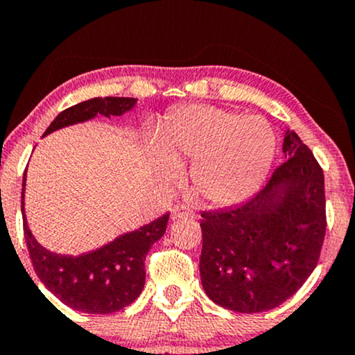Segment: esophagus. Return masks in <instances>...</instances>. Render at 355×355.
Instances as JSON below:
<instances>
[{
    "mask_svg": "<svg viewBox=\"0 0 355 355\" xmlns=\"http://www.w3.org/2000/svg\"><path fill=\"white\" fill-rule=\"evenodd\" d=\"M170 218H172L173 221L175 220H182V218L193 220L195 218V213L191 211L189 207H185V205H177V207L172 208V213H170Z\"/></svg>",
    "mask_w": 355,
    "mask_h": 355,
    "instance_id": "1",
    "label": "esophagus"
}]
</instances>
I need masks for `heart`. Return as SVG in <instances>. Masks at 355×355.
<instances>
[{
	"instance_id": "heart-1",
	"label": "heart",
	"mask_w": 355,
	"mask_h": 355,
	"mask_svg": "<svg viewBox=\"0 0 355 355\" xmlns=\"http://www.w3.org/2000/svg\"><path fill=\"white\" fill-rule=\"evenodd\" d=\"M275 153V132L264 119L193 104L165 115L155 160L165 180H175L183 162H193L191 182L198 195L228 207L263 185Z\"/></svg>"
}]
</instances>
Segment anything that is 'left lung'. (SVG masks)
Returning <instances> with one entry per match:
<instances>
[{
    "label": "left lung",
    "mask_w": 355,
    "mask_h": 355,
    "mask_svg": "<svg viewBox=\"0 0 355 355\" xmlns=\"http://www.w3.org/2000/svg\"><path fill=\"white\" fill-rule=\"evenodd\" d=\"M283 153L286 162L253 198L202 213V284L230 311L275 309L318 266L326 234L322 168L294 130H286Z\"/></svg>",
    "instance_id": "obj_1"
}]
</instances>
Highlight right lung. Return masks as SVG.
I'll use <instances>...</instances> for the list:
<instances>
[{
	"label": "right lung",
	"mask_w": 355,
	"mask_h": 355,
	"mask_svg": "<svg viewBox=\"0 0 355 355\" xmlns=\"http://www.w3.org/2000/svg\"><path fill=\"white\" fill-rule=\"evenodd\" d=\"M135 104L137 99L132 97H94L62 110L42 137L62 127L91 121L96 115L109 119L110 115H122L134 109ZM24 187L26 172L21 191L23 230L29 258L41 283L64 304L87 314H109L132 304L145 284V256L153 243L164 236L168 213L89 253L58 254L40 245L29 230L24 215Z\"/></svg>",
	"instance_id": "obj_1"
}]
</instances>
